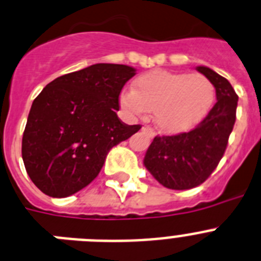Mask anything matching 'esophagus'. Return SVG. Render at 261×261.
I'll list each match as a JSON object with an SVG mask.
<instances>
[{"mask_svg":"<svg viewBox=\"0 0 261 261\" xmlns=\"http://www.w3.org/2000/svg\"><path fill=\"white\" fill-rule=\"evenodd\" d=\"M142 130H144V132H146V135H148L149 137H154V135H155L154 129L150 128V126H142Z\"/></svg>","mask_w":261,"mask_h":261,"instance_id":"34e87169","label":"esophagus"}]
</instances>
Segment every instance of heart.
I'll return each mask as SVG.
<instances>
[{
    "instance_id": "b5f03b06",
    "label": "heart",
    "mask_w": 261,
    "mask_h": 261,
    "mask_svg": "<svg viewBox=\"0 0 261 261\" xmlns=\"http://www.w3.org/2000/svg\"><path fill=\"white\" fill-rule=\"evenodd\" d=\"M214 101V87L199 73L153 70L140 75L133 91H122L120 103L133 115L152 111L158 128L169 133L189 130L203 120Z\"/></svg>"
}]
</instances>
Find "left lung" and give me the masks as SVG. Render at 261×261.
Returning <instances> with one entry per match:
<instances>
[{"mask_svg":"<svg viewBox=\"0 0 261 261\" xmlns=\"http://www.w3.org/2000/svg\"><path fill=\"white\" fill-rule=\"evenodd\" d=\"M197 70L215 87L217 103L190 132L154 137L144 158L150 174L171 190L197 188L210 177L226 152L237 120L238 95L230 82L208 67Z\"/></svg>","mask_w":261,"mask_h":261,"instance_id":"8db88e82","label":"left lung"}]
</instances>
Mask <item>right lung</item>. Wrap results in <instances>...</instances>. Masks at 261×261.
<instances>
[{
  "instance_id": "1",
  "label": "right lung",
  "mask_w": 261,
  "mask_h": 261,
  "mask_svg": "<svg viewBox=\"0 0 261 261\" xmlns=\"http://www.w3.org/2000/svg\"><path fill=\"white\" fill-rule=\"evenodd\" d=\"M135 75L125 64H92L57 77L35 97L22 158L42 193L66 198L86 188L109 150L139 132L141 125H126L116 113L122 87Z\"/></svg>"
}]
</instances>
